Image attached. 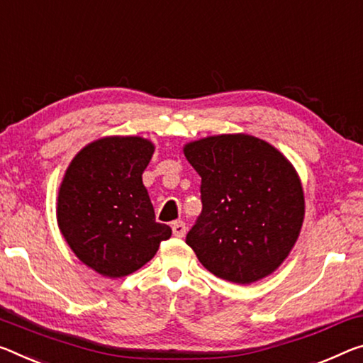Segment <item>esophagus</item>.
Segmentation results:
<instances>
[{
    "mask_svg": "<svg viewBox=\"0 0 363 363\" xmlns=\"http://www.w3.org/2000/svg\"><path fill=\"white\" fill-rule=\"evenodd\" d=\"M172 234L176 235V238H184V235H186V231H187V228H186V223L184 221H174L172 223Z\"/></svg>",
    "mask_w": 363,
    "mask_h": 363,
    "instance_id": "1",
    "label": "esophagus"
}]
</instances>
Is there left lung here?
Segmentation results:
<instances>
[{
  "label": "left lung",
  "mask_w": 363,
  "mask_h": 363,
  "mask_svg": "<svg viewBox=\"0 0 363 363\" xmlns=\"http://www.w3.org/2000/svg\"><path fill=\"white\" fill-rule=\"evenodd\" d=\"M184 155L202 177V213L186 238L200 263L238 284L272 274L294 247L306 213L294 166L245 134L195 140Z\"/></svg>",
  "instance_id": "obj_1"
}]
</instances>
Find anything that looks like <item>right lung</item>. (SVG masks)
<instances>
[{
	"instance_id": "1",
	"label": "right lung",
	"mask_w": 363,
	"mask_h": 363,
	"mask_svg": "<svg viewBox=\"0 0 363 363\" xmlns=\"http://www.w3.org/2000/svg\"><path fill=\"white\" fill-rule=\"evenodd\" d=\"M155 147L142 137H103L69 164L57 194V226L82 263L106 278L150 262L171 228L155 221L142 182Z\"/></svg>"
}]
</instances>
